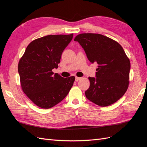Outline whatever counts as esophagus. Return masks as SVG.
I'll return each instance as SVG.
<instances>
[{"instance_id": "1", "label": "esophagus", "mask_w": 147, "mask_h": 147, "mask_svg": "<svg viewBox=\"0 0 147 147\" xmlns=\"http://www.w3.org/2000/svg\"><path fill=\"white\" fill-rule=\"evenodd\" d=\"M82 78L81 77H75V81L76 82H78V80H81Z\"/></svg>"}]
</instances>
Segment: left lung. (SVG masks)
Here are the masks:
<instances>
[{"label": "left lung", "instance_id": "1", "mask_svg": "<svg viewBox=\"0 0 147 147\" xmlns=\"http://www.w3.org/2000/svg\"><path fill=\"white\" fill-rule=\"evenodd\" d=\"M92 64L97 63L96 77H89L86 98L101 107L114 104L128 88L131 63L123 48L113 40L99 34H81L75 37Z\"/></svg>", "mask_w": 147, "mask_h": 147}]
</instances>
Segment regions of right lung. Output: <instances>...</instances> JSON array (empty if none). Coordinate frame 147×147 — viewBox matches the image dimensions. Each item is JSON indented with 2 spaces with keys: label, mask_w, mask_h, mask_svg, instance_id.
<instances>
[{
  "label": "right lung",
  "mask_w": 147,
  "mask_h": 147,
  "mask_svg": "<svg viewBox=\"0 0 147 147\" xmlns=\"http://www.w3.org/2000/svg\"><path fill=\"white\" fill-rule=\"evenodd\" d=\"M69 35H49L35 39L26 48L18 64L22 90L38 107L50 109L68 94L75 77H62L57 68L62 53L73 38Z\"/></svg>",
  "instance_id": "right-lung-1"
}]
</instances>
